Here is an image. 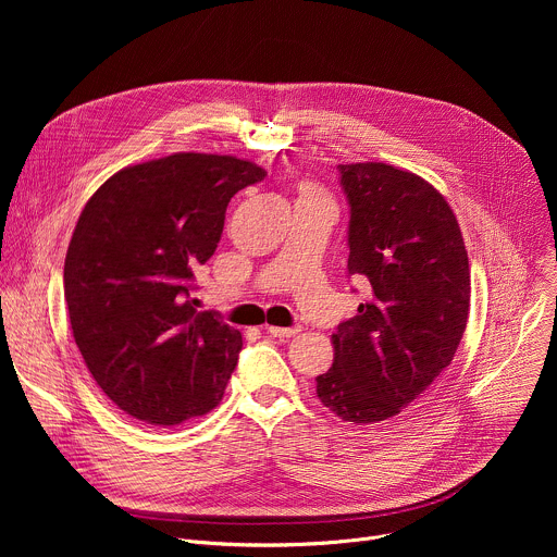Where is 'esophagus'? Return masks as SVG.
<instances>
[{"label": "esophagus", "mask_w": 557, "mask_h": 557, "mask_svg": "<svg viewBox=\"0 0 557 557\" xmlns=\"http://www.w3.org/2000/svg\"><path fill=\"white\" fill-rule=\"evenodd\" d=\"M267 333L271 335V337H277V339H290V337H295V335H299L301 333V329L299 326H293V329H280V326H267Z\"/></svg>", "instance_id": "esophagus-1"}]
</instances>
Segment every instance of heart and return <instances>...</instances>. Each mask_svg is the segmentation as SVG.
I'll list each match as a JSON object with an SVG mask.
<instances>
[{"mask_svg":"<svg viewBox=\"0 0 557 557\" xmlns=\"http://www.w3.org/2000/svg\"><path fill=\"white\" fill-rule=\"evenodd\" d=\"M301 196H320V191H317V187L312 183H304L301 185Z\"/></svg>","mask_w":557,"mask_h":557,"instance_id":"1","label":"heart"}]
</instances>
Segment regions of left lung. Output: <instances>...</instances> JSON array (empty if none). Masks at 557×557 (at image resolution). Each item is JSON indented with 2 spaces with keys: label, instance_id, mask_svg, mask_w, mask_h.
<instances>
[{
  "label": "left lung",
  "instance_id": "left-lung-1",
  "mask_svg": "<svg viewBox=\"0 0 557 557\" xmlns=\"http://www.w3.org/2000/svg\"><path fill=\"white\" fill-rule=\"evenodd\" d=\"M350 205L348 275L370 286L333 335L317 396L342 421L392 419L451 363L469 312V260L447 200L385 163L339 165Z\"/></svg>",
  "mask_w": 557,
  "mask_h": 557
}]
</instances>
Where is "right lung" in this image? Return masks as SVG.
<instances>
[{
	"instance_id": "add662e5",
	"label": "right lung",
	"mask_w": 557,
	"mask_h": 557,
	"mask_svg": "<svg viewBox=\"0 0 557 557\" xmlns=\"http://www.w3.org/2000/svg\"><path fill=\"white\" fill-rule=\"evenodd\" d=\"M264 176L243 158L181 151L116 172L78 215L63 264L70 326L125 414L172 428L220 404L243 335L196 310L194 273L228 200Z\"/></svg>"
}]
</instances>
